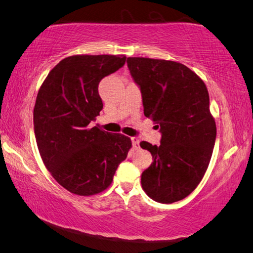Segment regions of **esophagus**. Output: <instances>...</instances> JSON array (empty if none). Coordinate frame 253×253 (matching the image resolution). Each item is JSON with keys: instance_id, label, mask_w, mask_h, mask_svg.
I'll return each mask as SVG.
<instances>
[{"instance_id": "1", "label": "esophagus", "mask_w": 253, "mask_h": 253, "mask_svg": "<svg viewBox=\"0 0 253 253\" xmlns=\"http://www.w3.org/2000/svg\"><path fill=\"white\" fill-rule=\"evenodd\" d=\"M132 141V144H133V148L134 150H139L140 149V145H139V139L135 138V136H132L131 138Z\"/></svg>"}]
</instances>
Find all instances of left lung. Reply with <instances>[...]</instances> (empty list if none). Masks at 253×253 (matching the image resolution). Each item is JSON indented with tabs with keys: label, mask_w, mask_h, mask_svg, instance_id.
Listing matches in <instances>:
<instances>
[{
	"label": "left lung",
	"mask_w": 253,
	"mask_h": 253,
	"mask_svg": "<svg viewBox=\"0 0 253 253\" xmlns=\"http://www.w3.org/2000/svg\"><path fill=\"white\" fill-rule=\"evenodd\" d=\"M126 63L141 88L144 115L162 133L160 145L140 143L153 158L141 175L142 189L154 201H180L201 182L213 152L216 126L209 92L202 79L179 62L127 57Z\"/></svg>",
	"instance_id": "1"
}]
</instances>
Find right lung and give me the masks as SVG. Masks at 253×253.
<instances>
[{
  "label": "right lung",
  "instance_id": "add662e5",
  "mask_svg": "<svg viewBox=\"0 0 253 253\" xmlns=\"http://www.w3.org/2000/svg\"><path fill=\"white\" fill-rule=\"evenodd\" d=\"M126 60L109 54L65 57L40 87L33 111L39 151L51 175L71 193L103 192L132 147L129 136L90 126L103 109L100 81Z\"/></svg>",
  "mask_w": 253,
  "mask_h": 253
}]
</instances>
